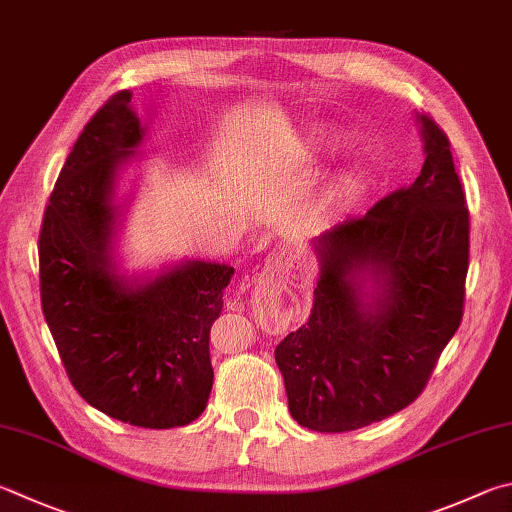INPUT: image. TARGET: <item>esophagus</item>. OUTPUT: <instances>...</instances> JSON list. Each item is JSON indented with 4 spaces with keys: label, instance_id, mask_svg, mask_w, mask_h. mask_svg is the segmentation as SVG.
Listing matches in <instances>:
<instances>
[{
    "label": "esophagus",
    "instance_id": "1",
    "mask_svg": "<svg viewBox=\"0 0 512 512\" xmlns=\"http://www.w3.org/2000/svg\"><path fill=\"white\" fill-rule=\"evenodd\" d=\"M282 264V253H273L271 257H268V266L271 268H277Z\"/></svg>",
    "mask_w": 512,
    "mask_h": 512
}]
</instances>
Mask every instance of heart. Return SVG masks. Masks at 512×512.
Masks as SVG:
<instances>
[{
	"label": "heart",
	"instance_id": "1",
	"mask_svg": "<svg viewBox=\"0 0 512 512\" xmlns=\"http://www.w3.org/2000/svg\"><path fill=\"white\" fill-rule=\"evenodd\" d=\"M358 176L353 172H347L342 174L340 179L331 185V188L327 190V194H324V206L327 208H342L347 206V203L356 197L358 192Z\"/></svg>",
	"mask_w": 512,
	"mask_h": 512
}]
</instances>
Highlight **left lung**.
<instances>
[{"label": "left lung", "instance_id": "left-lung-1", "mask_svg": "<svg viewBox=\"0 0 512 512\" xmlns=\"http://www.w3.org/2000/svg\"><path fill=\"white\" fill-rule=\"evenodd\" d=\"M416 120L421 174L315 239L311 315L275 349L288 410L309 430L351 432L414 403L461 324L470 212L448 136Z\"/></svg>", "mask_w": 512, "mask_h": 512}]
</instances>
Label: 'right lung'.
<instances>
[{"label":"right lung","mask_w":512,"mask_h":512,"mask_svg":"<svg viewBox=\"0 0 512 512\" xmlns=\"http://www.w3.org/2000/svg\"><path fill=\"white\" fill-rule=\"evenodd\" d=\"M143 134L127 89L82 129L44 210L40 293L76 392L116 421L167 430L206 410L210 327L235 268L192 259L145 282L118 275L111 199Z\"/></svg>","instance_id":"add662e5"}]
</instances>
